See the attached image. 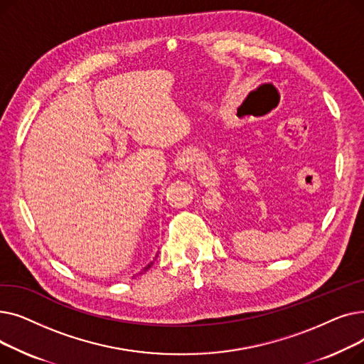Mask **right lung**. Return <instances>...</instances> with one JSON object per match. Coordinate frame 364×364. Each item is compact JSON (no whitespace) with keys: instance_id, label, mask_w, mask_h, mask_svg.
<instances>
[{"instance_id":"1","label":"right lung","mask_w":364,"mask_h":364,"mask_svg":"<svg viewBox=\"0 0 364 364\" xmlns=\"http://www.w3.org/2000/svg\"><path fill=\"white\" fill-rule=\"evenodd\" d=\"M151 264H153V262H150V265H151ZM150 265H147V267H146V269H144V272H146V270H149V269H150Z\"/></svg>"}]
</instances>
